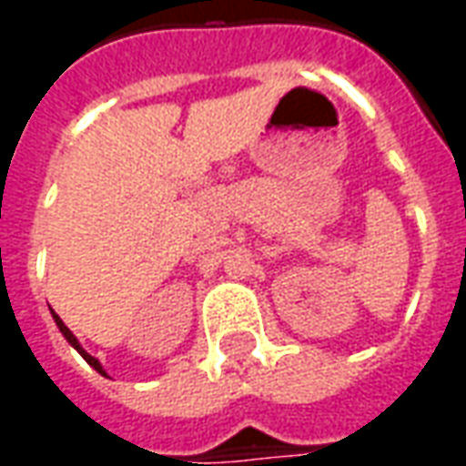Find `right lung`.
Masks as SVG:
<instances>
[{
  "label": "right lung",
  "mask_w": 466,
  "mask_h": 466,
  "mask_svg": "<svg viewBox=\"0 0 466 466\" xmlns=\"http://www.w3.org/2000/svg\"><path fill=\"white\" fill-rule=\"evenodd\" d=\"M52 317H55V322H56V327H59V332L65 334V339H66V342L72 344V347H75V350L79 351V354H82V357H85L86 361H89V367H95V370L99 371V374H106V371L102 370V364H99V360H95V357H92V354H89V351L82 350V344H79V339H76L75 334L69 332V327H66V324L62 322V319H59V314L52 312Z\"/></svg>",
  "instance_id": "right-lung-1"
}]
</instances>
